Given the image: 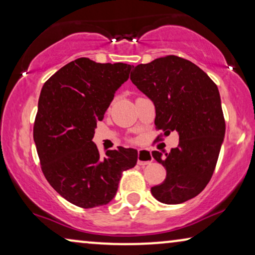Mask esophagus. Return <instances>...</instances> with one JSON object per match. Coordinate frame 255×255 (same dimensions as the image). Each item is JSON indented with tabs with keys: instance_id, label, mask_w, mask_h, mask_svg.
Here are the masks:
<instances>
[{
	"instance_id": "obj_1",
	"label": "esophagus",
	"mask_w": 255,
	"mask_h": 255,
	"mask_svg": "<svg viewBox=\"0 0 255 255\" xmlns=\"http://www.w3.org/2000/svg\"><path fill=\"white\" fill-rule=\"evenodd\" d=\"M153 161L152 153L148 151V149H139L138 151V158H137V163L140 166L148 165Z\"/></svg>"
}]
</instances>
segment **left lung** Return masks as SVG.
<instances>
[{"mask_svg": "<svg viewBox=\"0 0 255 255\" xmlns=\"http://www.w3.org/2000/svg\"><path fill=\"white\" fill-rule=\"evenodd\" d=\"M130 79L154 103L156 130L179 132L176 148L152 152L167 175L151 193L161 203H183L204 189L217 163L225 134L217 86L198 66L176 55L135 66Z\"/></svg>", "mask_w": 255, "mask_h": 255, "instance_id": "left-lung-1", "label": "left lung"}]
</instances>
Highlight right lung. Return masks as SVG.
Here are the masks:
<instances>
[{
    "label": "right lung",
    "instance_id": "obj_1",
    "mask_svg": "<svg viewBox=\"0 0 255 255\" xmlns=\"http://www.w3.org/2000/svg\"><path fill=\"white\" fill-rule=\"evenodd\" d=\"M131 65L79 58L54 73L41 88L33 139L41 170L57 193L80 208L108 204L124 170L138 153L118 146L101 156L93 142L97 121L128 79Z\"/></svg>",
    "mask_w": 255,
    "mask_h": 255
}]
</instances>
